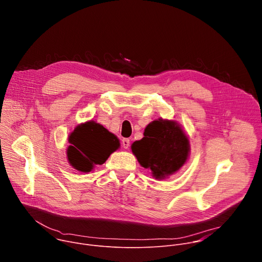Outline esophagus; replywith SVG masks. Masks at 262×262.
Listing matches in <instances>:
<instances>
[{
    "label": "esophagus",
    "instance_id": "34e87169",
    "mask_svg": "<svg viewBox=\"0 0 262 262\" xmlns=\"http://www.w3.org/2000/svg\"><path fill=\"white\" fill-rule=\"evenodd\" d=\"M121 143H122V146H123L124 149H127V148L129 147V139H126V138H125V139L122 140Z\"/></svg>",
    "mask_w": 262,
    "mask_h": 262
}]
</instances>
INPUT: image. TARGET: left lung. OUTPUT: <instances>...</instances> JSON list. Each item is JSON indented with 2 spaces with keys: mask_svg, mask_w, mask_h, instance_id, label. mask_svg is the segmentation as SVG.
Masks as SVG:
<instances>
[{
  "mask_svg": "<svg viewBox=\"0 0 262 262\" xmlns=\"http://www.w3.org/2000/svg\"><path fill=\"white\" fill-rule=\"evenodd\" d=\"M132 151L156 179H164L188 161L190 141L176 121L160 118L146 126L144 137L132 144Z\"/></svg>",
  "mask_w": 262,
  "mask_h": 262,
  "instance_id": "obj_1",
  "label": "left lung"
}]
</instances>
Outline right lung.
<instances>
[{"label":"right lung","mask_w":262,"mask_h":262,"mask_svg":"<svg viewBox=\"0 0 262 262\" xmlns=\"http://www.w3.org/2000/svg\"><path fill=\"white\" fill-rule=\"evenodd\" d=\"M69 164L80 172L88 173L96 165H102L111 154L120 147L118 138L95 121L79 124L68 137Z\"/></svg>","instance_id":"1"}]
</instances>
